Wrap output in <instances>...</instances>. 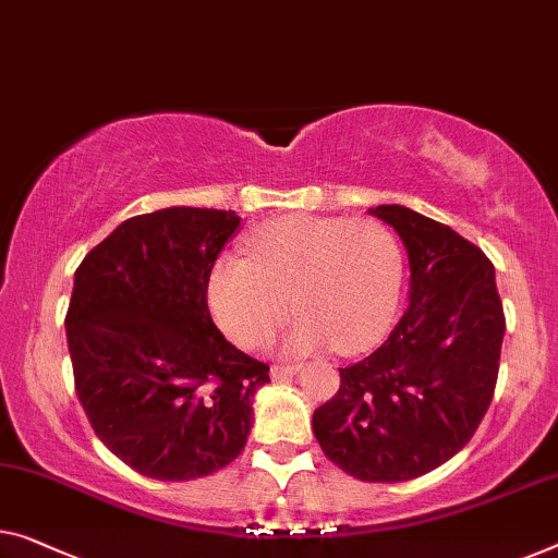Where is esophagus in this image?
Wrapping results in <instances>:
<instances>
[{"instance_id":"obj_1","label":"esophagus","mask_w":558,"mask_h":558,"mask_svg":"<svg viewBox=\"0 0 558 558\" xmlns=\"http://www.w3.org/2000/svg\"><path fill=\"white\" fill-rule=\"evenodd\" d=\"M298 371H301V365H272L270 378L272 380H286V378H293Z\"/></svg>"}]
</instances>
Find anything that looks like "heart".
<instances>
[{"label": "heart", "mask_w": 558, "mask_h": 558, "mask_svg": "<svg viewBox=\"0 0 558 558\" xmlns=\"http://www.w3.org/2000/svg\"><path fill=\"white\" fill-rule=\"evenodd\" d=\"M247 253L220 257L207 282L215 320L245 351L270 343L293 305L303 320L288 336L290 353H365L393 326L403 251L380 220L290 215L257 228Z\"/></svg>", "instance_id": "b5f03b06"}]
</instances>
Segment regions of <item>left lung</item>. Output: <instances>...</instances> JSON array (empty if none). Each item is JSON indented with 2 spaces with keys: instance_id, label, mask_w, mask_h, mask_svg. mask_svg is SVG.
I'll return each mask as SVG.
<instances>
[{
  "instance_id": "left-lung-1",
  "label": "left lung",
  "mask_w": 558,
  "mask_h": 558,
  "mask_svg": "<svg viewBox=\"0 0 558 558\" xmlns=\"http://www.w3.org/2000/svg\"><path fill=\"white\" fill-rule=\"evenodd\" d=\"M371 213L409 253V307L378 351L338 368L340 388L315 409L313 434L348 476L396 484L438 469L476 434L494 398L506 318L481 247L403 205Z\"/></svg>"
}]
</instances>
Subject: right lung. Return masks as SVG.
<instances>
[{
    "instance_id": "1",
    "label": "right lung",
    "mask_w": 558,
    "mask_h": 558,
    "mask_svg": "<svg viewBox=\"0 0 558 558\" xmlns=\"http://www.w3.org/2000/svg\"><path fill=\"white\" fill-rule=\"evenodd\" d=\"M232 210L137 215L74 272L66 345L89 426L143 476L190 481L226 469L247 444L270 365L228 343L207 282L235 235Z\"/></svg>"
}]
</instances>
